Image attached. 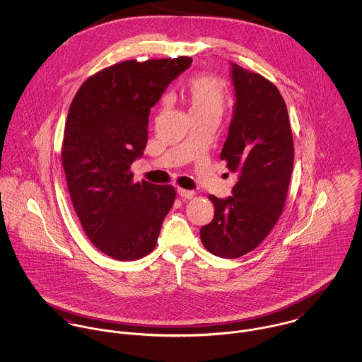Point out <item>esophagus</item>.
Listing matches in <instances>:
<instances>
[{
  "instance_id": "esophagus-1",
  "label": "esophagus",
  "mask_w": 362,
  "mask_h": 362,
  "mask_svg": "<svg viewBox=\"0 0 362 362\" xmlns=\"http://www.w3.org/2000/svg\"><path fill=\"white\" fill-rule=\"evenodd\" d=\"M177 192L181 198H185V199H192L197 195L195 191H188V189H182V188H178Z\"/></svg>"
}]
</instances>
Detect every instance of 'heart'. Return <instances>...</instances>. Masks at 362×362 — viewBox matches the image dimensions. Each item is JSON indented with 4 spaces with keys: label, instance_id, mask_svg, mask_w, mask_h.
Returning <instances> with one entry per match:
<instances>
[{
    "label": "heart",
    "instance_id": "1",
    "mask_svg": "<svg viewBox=\"0 0 362 362\" xmlns=\"http://www.w3.org/2000/svg\"><path fill=\"white\" fill-rule=\"evenodd\" d=\"M187 95L191 117L221 115L226 105V93L221 82L210 75H197L187 85ZM167 103L164 100L163 104Z\"/></svg>",
    "mask_w": 362,
    "mask_h": 362
}]
</instances>
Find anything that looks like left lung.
<instances>
[{
	"label": "left lung",
	"mask_w": 362,
	"mask_h": 362,
	"mask_svg": "<svg viewBox=\"0 0 362 362\" xmlns=\"http://www.w3.org/2000/svg\"><path fill=\"white\" fill-rule=\"evenodd\" d=\"M234 111L220 158L238 177L231 197L216 198L213 220L201 228L204 247L240 258L267 237L283 211L294 145L286 102L262 75L231 62Z\"/></svg>",
	"instance_id": "obj_1"
}]
</instances>
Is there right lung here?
<instances>
[{"instance_id":"add662e5","label":"right lung","mask_w":362,"mask_h":362,"mask_svg":"<svg viewBox=\"0 0 362 362\" xmlns=\"http://www.w3.org/2000/svg\"><path fill=\"white\" fill-rule=\"evenodd\" d=\"M191 64L189 57L124 61L90 76L71 103L61 153L68 191L86 235L110 258L155 250L175 189L134 182L129 168L146 148L151 108Z\"/></svg>"}]
</instances>
